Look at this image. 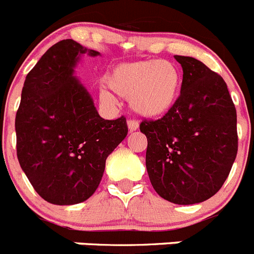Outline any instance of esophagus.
Here are the masks:
<instances>
[{
    "label": "esophagus",
    "instance_id": "1",
    "mask_svg": "<svg viewBox=\"0 0 254 254\" xmlns=\"http://www.w3.org/2000/svg\"><path fill=\"white\" fill-rule=\"evenodd\" d=\"M127 125H128V129L131 132L136 131V129L138 128V122L137 121H134V120H128L127 121Z\"/></svg>",
    "mask_w": 254,
    "mask_h": 254
}]
</instances>
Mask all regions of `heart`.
I'll use <instances>...</instances> for the list:
<instances>
[{
	"mask_svg": "<svg viewBox=\"0 0 254 254\" xmlns=\"http://www.w3.org/2000/svg\"><path fill=\"white\" fill-rule=\"evenodd\" d=\"M108 87L125 99L134 113L145 118H159L169 113L178 102L182 75L169 61L145 60L121 64L108 72ZM100 95L111 100L112 94L102 89Z\"/></svg>",
	"mask_w": 254,
	"mask_h": 254,
	"instance_id": "heart-1",
	"label": "heart"
}]
</instances>
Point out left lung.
<instances>
[{
  "mask_svg": "<svg viewBox=\"0 0 254 254\" xmlns=\"http://www.w3.org/2000/svg\"><path fill=\"white\" fill-rule=\"evenodd\" d=\"M183 68L176 107L160 120H143L146 169L156 193L193 205L214 196L238 152L237 111L224 78L193 57L174 56Z\"/></svg>",
  "mask_w": 254,
  "mask_h": 254,
  "instance_id": "obj_1",
  "label": "left lung"
}]
</instances>
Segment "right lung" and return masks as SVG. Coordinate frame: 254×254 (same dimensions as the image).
I'll return each mask as SVG.
<instances>
[{
	"mask_svg": "<svg viewBox=\"0 0 254 254\" xmlns=\"http://www.w3.org/2000/svg\"><path fill=\"white\" fill-rule=\"evenodd\" d=\"M89 52L72 39L52 46L26 75L16 112L20 167L42 198L53 205L84 202L102 181L105 160L127 136L125 117L103 120L73 76Z\"/></svg>",
	"mask_w": 254,
	"mask_h": 254,
	"instance_id": "add662e5",
	"label": "right lung"
}]
</instances>
